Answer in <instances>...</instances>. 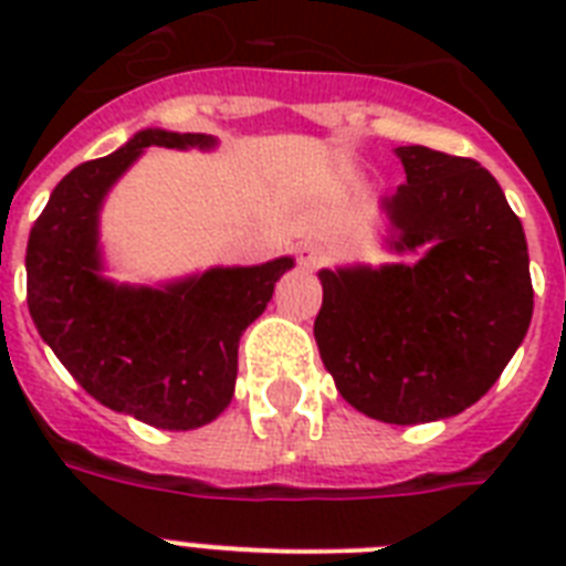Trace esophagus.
Masks as SVG:
<instances>
[{
  "label": "esophagus",
  "mask_w": 566,
  "mask_h": 566,
  "mask_svg": "<svg viewBox=\"0 0 566 566\" xmlns=\"http://www.w3.org/2000/svg\"><path fill=\"white\" fill-rule=\"evenodd\" d=\"M326 261V249L323 247H314V243H308V247L300 249V264L302 266H319Z\"/></svg>",
  "instance_id": "esophagus-1"
}]
</instances>
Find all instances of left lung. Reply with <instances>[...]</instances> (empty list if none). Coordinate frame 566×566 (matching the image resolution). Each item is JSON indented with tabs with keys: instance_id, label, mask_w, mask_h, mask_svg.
I'll list each match as a JSON object with an SVG mask.
<instances>
[{
	"instance_id": "1",
	"label": "left lung",
	"mask_w": 566,
	"mask_h": 566,
	"mask_svg": "<svg viewBox=\"0 0 566 566\" xmlns=\"http://www.w3.org/2000/svg\"><path fill=\"white\" fill-rule=\"evenodd\" d=\"M405 179L385 211L417 264L319 270V358L346 402L394 426L447 420L479 402L532 323L523 222L473 158L399 146Z\"/></svg>"
}]
</instances>
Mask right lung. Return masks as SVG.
<instances>
[{"mask_svg":"<svg viewBox=\"0 0 566 566\" xmlns=\"http://www.w3.org/2000/svg\"><path fill=\"white\" fill-rule=\"evenodd\" d=\"M146 146L211 149L213 137L146 128L108 158L66 172L31 226L25 300L40 337L96 402L155 429L188 431L231 402L240 335L264 314L293 258L217 266L158 291L102 279V199Z\"/></svg>","mask_w":566,"mask_h":566,"instance_id":"1","label":"right lung"}]
</instances>
